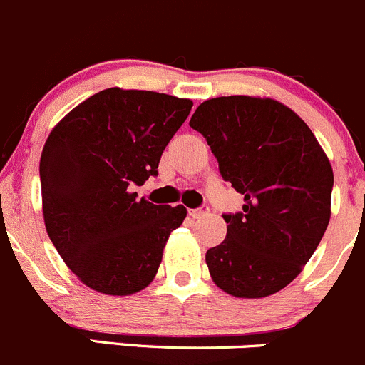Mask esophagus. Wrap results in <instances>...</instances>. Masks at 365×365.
Wrapping results in <instances>:
<instances>
[{"label": "esophagus", "instance_id": "obj_1", "mask_svg": "<svg viewBox=\"0 0 365 365\" xmlns=\"http://www.w3.org/2000/svg\"><path fill=\"white\" fill-rule=\"evenodd\" d=\"M208 210H210V208H208L207 205H201L200 208H192V210H189V214L192 215L194 219H200V217H203V215H207Z\"/></svg>", "mask_w": 365, "mask_h": 365}]
</instances>
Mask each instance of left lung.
I'll use <instances>...</instances> for the list:
<instances>
[{
  "mask_svg": "<svg viewBox=\"0 0 365 365\" xmlns=\"http://www.w3.org/2000/svg\"><path fill=\"white\" fill-rule=\"evenodd\" d=\"M219 173L244 196L222 214L226 239L207 251L210 277L235 298L287 287L319 246L330 221L334 171L312 130L285 105L251 96L207 100L190 118Z\"/></svg>",
  "mask_w": 365,
  "mask_h": 365,
  "instance_id": "left-lung-1",
  "label": "left lung"
}]
</instances>
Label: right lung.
Listing matches in <instances>:
<instances>
[{"label": "right lung", "mask_w": 365, "mask_h": 365, "mask_svg": "<svg viewBox=\"0 0 365 365\" xmlns=\"http://www.w3.org/2000/svg\"><path fill=\"white\" fill-rule=\"evenodd\" d=\"M192 101L151 91L105 88L69 112L41 157L46 230L87 287L128 296L151 284L183 205H155L132 192L150 176Z\"/></svg>", "instance_id": "add662e5"}]
</instances>
